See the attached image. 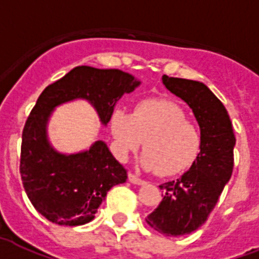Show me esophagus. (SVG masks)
Segmentation results:
<instances>
[{"label":"esophagus","mask_w":259,"mask_h":259,"mask_svg":"<svg viewBox=\"0 0 259 259\" xmlns=\"http://www.w3.org/2000/svg\"><path fill=\"white\" fill-rule=\"evenodd\" d=\"M128 180H130V182H132V184H135V185H143L144 184L143 180H140L139 177H136L135 174L132 173L128 174Z\"/></svg>","instance_id":"esophagus-1"}]
</instances>
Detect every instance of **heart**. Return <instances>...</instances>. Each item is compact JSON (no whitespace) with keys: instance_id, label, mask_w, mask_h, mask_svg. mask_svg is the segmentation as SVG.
<instances>
[{"instance_id":"obj_1","label":"heart","mask_w":259,"mask_h":259,"mask_svg":"<svg viewBox=\"0 0 259 259\" xmlns=\"http://www.w3.org/2000/svg\"><path fill=\"white\" fill-rule=\"evenodd\" d=\"M112 136L120 158L145 140L139 165L144 170H157L162 176H173L186 170L200 150V132L186 121L185 112L177 104L165 100L140 102L135 111L116 109L111 120Z\"/></svg>"}]
</instances>
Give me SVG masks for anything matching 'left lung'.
Instances as JSON below:
<instances>
[{
  "label": "left lung",
  "mask_w": 259,
  "mask_h": 259,
  "mask_svg": "<svg viewBox=\"0 0 259 259\" xmlns=\"http://www.w3.org/2000/svg\"><path fill=\"white\" fill-rule=\"evenodd\" d=\"M170 93L192 109L200 127V152L190 169L176 181L162 184L161 204L146 218L155 231L166 236L190 234L205 223L234 167L235 135L219 98L202 82L163 75Z\"/></svg>",
  "instance_id": "1"
}]
</instances>
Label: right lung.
<instances>
[{
    "instance_id": "1",
    "label": "right lung",
    "mask_w": 259,
    "mask_h": 259,
    "mask_svg": "<svg viewBox=\"0 0 259 259\" xmlns=\"http://www.w3.org/2000/svg\"><path fill=\"white\" fill-rule=\"evenodd\" d=\"M140 83L119 69L77 66L43 90L24 127L20 161L24 189L40 215L59 226L89 223L109 189L127 181V170L104 140L97 139L89 148L71 154L54 147L48 138L54 111L83 100L107 127L117 101Z\"/></svg>"
}]
</instances>
